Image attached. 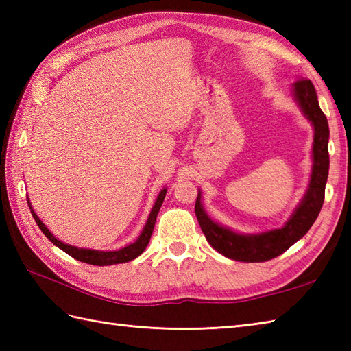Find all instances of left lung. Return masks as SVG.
Returning a JSON list of instances; mask_svg holds the SVG:
<instances>
[{"label":"left lung","instance_id":"8db88e82","mask_svg":"<svg viewBox=\"0 0 351 351\" xmlns=\"http://www.w3.org/2000/svg\"><path fill=\"white\" fill-rule=\"evenodd\" d=\"M293 95L297 106L314 128V143H312V170L308 190L285 225L259 234L235 232L214 221L206 214L202 205V193L199 189L195 211L200 229L206 241L229 259L240 263H264L282 255L306 235L322 211L327 175H329V149H327L329 123L319 108L315 87L309 80L295 81L293 84Z\"/></svg>","mask_w":351,"mask_h":351}]
</instances>
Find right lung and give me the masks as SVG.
<instances>
[{
    "label": "right lung",
    "instance_id": "1",
    "mask_svg": "<svg viewBox=\"0 0 351 351\" xmlns=\"http://www.w3.org/2000/svg\"><path fill=\"white\" fill-rule=\"evenodd\" d=\"M166 193L167 189L164 187L158 197H156L155 204L152 206L151 213H149V217L146 220V225L141 230V234L138 235V238L134 243L125 245V247L119 249V250H108V252H102V250H93V249H83V247H77V245H71V244H64L63 241L58 240L54 235L49 232V229L43 225V221L37 217V214L33 211L32 204H29V199L28 200V206H29V211L33 214V219L37 223V226L40 228L42 232L45 234V237L48 238L51 243H54V245H57L58 249H62L63 252L68 253L72 258H75L81 263H86V264H92V265H113V264H123V263H128V261L136 259L137 256H140L141 253L145 252L146 245L149 244V240H151V235H152V230L155 226V220H156V215H158L160 208L162 205V200L166 197Z\"/></svg>",
    "mask_w": 351,
    "mask_h": 351
}]
</instances>
